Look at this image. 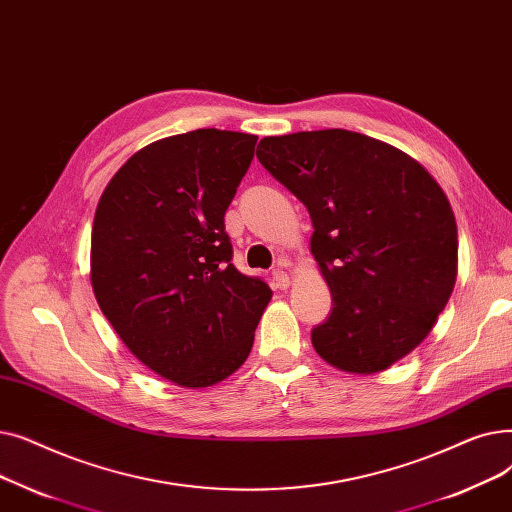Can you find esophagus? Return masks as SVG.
<instances>
[{
    "mask_svg": "<svg viewBox=\"0 0 512 512\" xmlns=\"http://www.w3.org/2000/svg\"><path fill=\"white\" fill-rule=\"evenodd\" d=\"M271 275H273L271 283H273L275 289H287L289 287V275L283 269H275Z\"/></svg>",
    "mask_w": 512,
    "mask_h": 512,
    "instance_id": "1",
    "label": "esophagus"
}]
</instances>
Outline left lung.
Instances as JSON below:
<instances>
[{
    "instance_id": "obj_1",
    "label": "left lung",
    "mask_w": 512,
    "mask_h": 512,
    "mask_svg": "<svg viewBox=\"0 0 512 512\" xmlns=\"http://www.w3.org/2000/svg\"><path fill=\"white\" fill-rule=\"evenodd\" d=\"M260 164L308 208L333 310L312 346L371 375L415 350L450 300L458 231L442 187L408 154L346 129L264 137Z\"/></svg>"
}]
</instances>
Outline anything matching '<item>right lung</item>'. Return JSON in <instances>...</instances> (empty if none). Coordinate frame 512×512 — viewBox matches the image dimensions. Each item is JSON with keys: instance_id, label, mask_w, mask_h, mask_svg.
Wrapping results in <instances>:
<instances>
[{"instance_id": "add662e5", "label": "right lung", "mask_w": 512, "mask_h": 512, "mask_svg": "<svg viewBox=\"0 0 512 512\" xmlns=\"http://www.w3.org/2000/svg\"><path fill=\"white\" fill-rule=\"evenodd\" d=\"M258 137L198 129L145 145L104 189L91 285L125 346L154 373L208 387L246 362L273 291L239 273L225 212Z\"/></svg>"}]
</instances>
